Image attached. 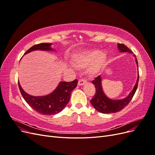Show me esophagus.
Instances as JSON below:
<instances>
[{
    "instance_id": "34e87169",
    "label": "esophagus",
    "mask_w": 155,
    "mask_h": 155,
    "mask_svg": "<svg viewBox=\"0 0 155 155\" xmlns=\"http://www.w3.org/2000/svg\"><path fill=\"white\" fill-rule=\"evenodd\" d=\"M87 83V80L86 79H79V81H78V85L81 86V85H85V84Z\"/></svg>"
}]
</instances>
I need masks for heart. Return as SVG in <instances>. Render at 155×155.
I'll list each match as a JSON object with an SVG mask.
<instances>
[{"label": "heart", "mask_w": 155, "mask_h": 155, "mask_svg": "<svg viewBox=\"0 0 155 155\" xmlns=\"http://www.w3.org/2000/svg\"><path fill=\"white\" fill-rule=\"evenodd\" d=\"M108 59L106 51L92 48L83 50L72 57V64L76 67H87V72L94 76L100 71Z\"/></svg>", "instance_id": "b5f03b06"}]
</instances>
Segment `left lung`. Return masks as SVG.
Segmentation results:
<instances>
[{
    "label": "left lung",
    "mask_w": 155,
    "mask_h": 155,
    "mask_svg": "<svg viewBox=\"0 0 155 155\" xmlns=\"http://www.w3.org/2000/svg\"><path fill=\"white\" fill-rule=\"evenodd\" d=\"M118 48L120 52H129L132 54V51L124 44H118ZM135 58L136 63H137L138 72V64L137 59L136 58L135 55H133ZM137 80L136 82L135 85L133 89V91L130 92L129 94L124 99L121 100H111L110 98L107 97L105 93L103 91L101 86V78L99 76L96 78L92 83L95 85L96 94L94 96L92 97L91 100V104L94 107V109L98 112H101L104 114H111L114 112H119L122 110L125 107L129 104V103L132 100V98L135 94L138 87V80H139V73L138 72Z\"/></svg>",
    "instance_id": "8db88e82"
}]
</instances>
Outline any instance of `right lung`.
Instances as JSON below:
<instances>
[{
	"mask_svg": "<svg viewBox=\"0 0 155 155\" xmlns=\"http://www.w3.org/2000/svg\"><path fill=\"white\" fill-rule=\"evenodd\" d=\"M51 43H40L33 46L25 54L35 50L55 51L51 48ZM78 81L75 79L71 82L61 81L55 90L46 96H34L27 94L18 82V87L21 94L26 103L32 109L43 115H54L62 111L70 99L71 92L77 87Z\"/></svg>",
	"mask_w": 155,
	"mask_h": 155,
	"instance_id": "obj_1",
	"label": "right lung"
}]
</instances>
